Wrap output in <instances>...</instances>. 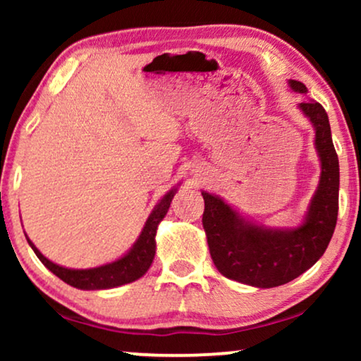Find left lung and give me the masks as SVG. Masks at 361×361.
<instances>
[{
    "label": "left lung",
    "mask_w": 361,
    "mask_h": 361,
    "mask_svg": "<svg viewBox=\"0 0 361 361\" xmlns=\"http://www.w3.org/2000/svg\"><path fill=\"white\" fill-rule=\"evenodd\" d=\"M294 92L305 93L302 82L289 80ZM299 108L315 128L320 182L304 224L298 228H264L240 216L220 197L202 192V224L210 256L225 278L255 288H276L293 281L317 263L332 238L338 215V156L335 152L327 111L309 100Z\"/></svg>",
    "instance_id": "left-lung-1"
}]
</instances>
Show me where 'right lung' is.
Returning <instances> with one entry per match:
<instances>
[{"label": "right lung", "mask_w": 361, "mask_h": 361, "mask_svg": "<svg viewBox=\"0 0 361 361\" xmlns=\"http://www.w3.org/2000/svg\"><path fill=\"white\" fill-rule=\"evenodd\" d=\"M176 189L167 192L162 197L159 204L154 207L151 215L147 216L145 228H142L140 238L133 245V248L123 256V258L113 261V263L98 266V268L90 269H68L63 266H59L47 259L41 251H39L31 240L27 238V243L31 245L34 253L42 264L46 266L49 271H52L57 278H61L63 283L73 286L77 289L85 290H95V289H111L116 286H123L133 281L140 279L142 274L149 269V266L154 259L156 255V231L157 225L164 219L167 210H169L171 202L174 199Z\"/></svg>", "instance_id": "1"}]
</instances>
